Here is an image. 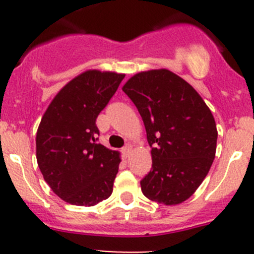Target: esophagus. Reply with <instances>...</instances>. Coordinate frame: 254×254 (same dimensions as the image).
<instances>
[{
	"label": "esophagus",
	"mask_w": 254,
	"mask_h": 254,
	"mask_svg": "<svg viewBox=\"0 0 254 254\" xmlns=\"http://www.w3.org/2000/svg\"><path fill=\"white\" fill-rule=\"evenodd\" d=\"M122 152H123V155H124V157H129V155L131 153V146L127 145L125 147H123Z\"/></svg>",
	"instance_id": "34e87169"
}]
</instances>
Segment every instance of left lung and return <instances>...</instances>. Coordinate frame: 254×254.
<instances>
[{"instance_id": "left-lung-1", "label": "left lung", "mask_w": 254, "mask_h": 254, "mask_svg": "<svg viewBox=\"0 0 254 254\" xmlns=\"http://www.w3.org/2000/svg\"><path fill=\"white\" fill-rule=\"evenodd\" d=\"M123 91L136 106L152 147V168L140 182L143 195L165 205L183 203L214 162V115L200 94L167 68L135 73Z\"/></svg>"}]
</instances>
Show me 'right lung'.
Segmentation results:
<instances>
[{
	"instance_id": "1",
	"label": "right lung",
	"mask_w": 254,
	"mask_h": 254,
	"mask_svg": "<svg viewBox=\"0 0 254 254\" xmlns=\"http://www.w3.org/2000/svg\"><path fill=\"white\" fill-rule=\"evenodd\" d=\"M124 73L87 70L56 93L38 127L37 161L45 182L64 201L93 206L111 196L119 151L97 143L98 114Z\"/></svg>"
}]
</instances>
